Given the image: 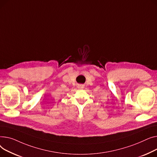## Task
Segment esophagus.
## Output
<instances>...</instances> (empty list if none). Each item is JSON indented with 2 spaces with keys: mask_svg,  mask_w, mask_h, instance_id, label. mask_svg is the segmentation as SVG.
Returning <instances> with one entry per match:
<instances>
[{
  "mask_svg": "<svg viewBox=\"0 0 157 157\" xmlns=\"http://www.w3.org/2000/svg\"><path fill=\"white\" fill-rule=\"evenodd\" d=\"M78 88H79V89H83V88H84V86H82V85H80V86H78Z\"/></svg>",
  "mask_w": 157,
  "mask_h": 157,
  "instance_id": "esophagus-1",
  "label": "esophagus"
}]
</instances>
